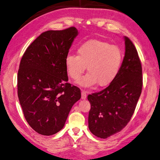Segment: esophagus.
<instances>
[{
  "label": "esophagus",
  "instance_id": "1",
  "mask_svg": "<svg viewBox=\"0 0 160 160\" xmlns=\"http://www.w3.org/2000/svg\"><path fill=\"white\" fill-rule=\"evenodd\" d=\"M86 91L84 90H82V98L86 99Z\"/></svg>",
  "mask_w": 160,
  "mask_h": 160
}]
</instances>
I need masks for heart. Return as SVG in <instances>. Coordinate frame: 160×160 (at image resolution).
Here are the masks:
<instances>
[{"instance_id": "1", "label": "heart", "mask_w": 160, "mask_h": 160, "mask_svg": "<svg viewBox=\"0 0 160 160\" xmlns=\"http://www.w3.org/2000/svg\"><path fill=\"white\" fill-rule=\"evenodd\" d=\"M78 55L67 54L64 59L67 72L72 79L77 80L85 72L88 73L78 81L84 87L98 84L107 86L113 82L121 67L123 54L114 45L99 40H90L80 45Z\"/></svg>"}]
</instances>
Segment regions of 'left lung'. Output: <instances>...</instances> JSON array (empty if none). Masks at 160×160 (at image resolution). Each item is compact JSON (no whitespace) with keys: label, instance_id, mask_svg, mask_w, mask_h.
I'll use <instances>...</instances> for the list:
<instances>
[{"label":"left lung","instance_id":"1","mask_svg":"<svg viewBox=\"0 0 160 160\" xmlns=\"http://www.w3.org/2000/svg\"><path fill=\"white\" fill-rule=\"evenodd\" d=\"M125 56L118 74L107 88L88 96V128L100 138L121 131L134 113L142 87V66L133 42L127 36Z\"/></svg>","mask_w":160,"mask_h":160}]
</instances>
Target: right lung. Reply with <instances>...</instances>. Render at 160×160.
<instances>
[{
	"label": "right lung",
	"instance_id": "right-lung-1",
	"mask_svg": "<svg viewBox=\"0 0 160 160\" xmlns=\"http://www.w3.org/2000/svg\"><path fill=\"white\" fill-rule=\"evenodd\" d=\"M78 31L50 30L24 52L18 74V95L24 116L36 132L51 136L63 128L81 90L67 82L64 59Z\"/></svg>",
	"mask_w": 160,
	"mask_h": 160
}]
</instances>
